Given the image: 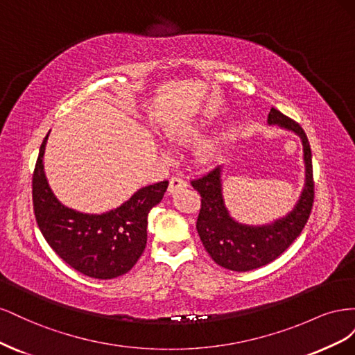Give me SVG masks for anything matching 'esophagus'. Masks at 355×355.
<instances>
[{
    "instance_id": "1",
    "label": "esophagus",
    "mask_w": 355,
    "mask_h": 355,
    "mask_svg": "<svg viewBox=\"0 0 355 355\" xmlns=\"http://www.w3.org/2000/svg\"><path fill=\"white\" fill-rule=\"evenodd\" d=\"M188 187V184H187V180L182 178V176H171L170 178V184H168V192H171V194H173V192H176V191H179V189H184V188H187Z\"/></svg>"
}]
</instances>
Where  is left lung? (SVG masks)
<instances>
[{
    "label": "left lung",
    "instance_id": "1",
    "mask_svg": "<svg viewBox=\"0 0 355 355\" xmlns=\"http://www.w3.org/2000/svg\"><path fill=\"white\" fill-rule=\"evenodd\" d=\"M268 124L295 132L304 145L305 187L295 209L287 216L262 227H250L234 220L222 197L220 166L191 180V185L201 196L197 231L204 249L214 262L231 271H252L277 259L302 232L313 209V155L304 128L275 108L268 114Z\"/></svg>",
    "mask_w": 355,
    "mask_h": 355
}]
</instances>
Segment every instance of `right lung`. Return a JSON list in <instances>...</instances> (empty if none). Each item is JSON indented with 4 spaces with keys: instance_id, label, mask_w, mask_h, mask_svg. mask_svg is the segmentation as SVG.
<instances>
[{
    "instance_id": "1",
    "label": "right lung",
    "mask_w": 355,
    "mask_h": 355,
    "mask_svg": "<svg viewBox=\"0 0 355 355\" xmlns=\"http://www.w3.org/2000/svg\"><path fill=\"white\" fill-rule=\"evenodd\" d=\"M41 144L32 175V202L41 234L75 271L99 280L128 272L146 245L148 213L163 200L168 182L139 189L120 207L102 214L75 211L55 197L44 175V149Z\"/></svg>"
}]
</instances>
